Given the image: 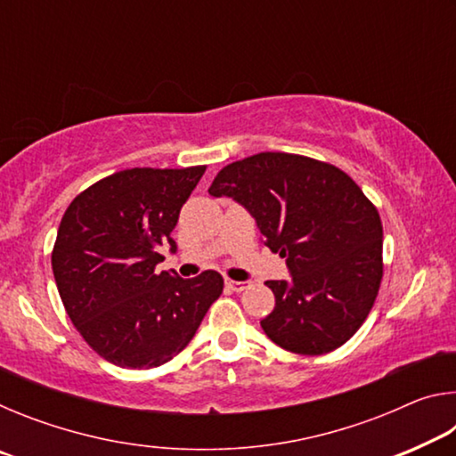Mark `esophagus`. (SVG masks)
Returning a JSON list of instances; mask_svg holds the SVG:
<instances>
[{
  "label": "esophagus",
  "mask_w": 456,
  "mask_h": 456,
  "mask_svg": "<svg viewBox=\"0 0 456 456\" xmlns=\"http://www.w3.org/2000/svg\"><path fill=\"white\" fill-rule=\"evenodd\" d=\"M225 285L231 291H243L247 289V283L245 281H235V280H225Z\"/></svg>",
  "instance_id": "esophagus-1"
}]
</instances>
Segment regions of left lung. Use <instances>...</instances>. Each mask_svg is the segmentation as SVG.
Listing matches in <instances>:
<instances>
[{
  "instance_id": "1",
  "label": "left lung",
  "mask_w": 456,
  "mask_h": 456,
  "mask_svg": "<svg viewBox=\"0 0 456 456\" xmlns=\"http://www.w3.org/2000/svg\"><path fill=\"white\" fill-rule=\"evenodd\" d=\"M257 221L285 257L289 281H267L275 307L261 328L283 350L320 356L348 342L382 281V221L338 167L291 152H259L223 167L209 187Z\"/></svg>"
}]
</instances>
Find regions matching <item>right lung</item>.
<instances>
[{
  "label": "right lung",
  "instance_id": "1",
  "mask_svg": "<svg viewBox=\"0 0 456 456\" xmlns=\"http://www.w3.org/2000/svg\"><path fill=\"white\" fill-rule=\"evenodd\" d=\"M205 168L118 171L82 191L60 221L52 269L61 304L110 364H167L223 293L213 269L192 280L154 269L165 247L176 249L171 233Z\"/></svg>",
  "mask_w": 456,
  "mask_h": 456
}]
</instances>
